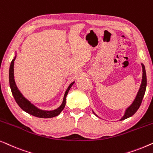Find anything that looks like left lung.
<instances>
[{
    "mask_svg": "<svg viewBox=\"0 0 153 153\" xmlns=\"http://www.w3.org/2000/svg\"><path fill=\"white\" fill-rule=\"evenodd\" d=\"M142 68H143V76H142V81H141V86L139 88V92H138L137 96H136L135 100H134L133 103L127 108L125 111V113L124 116H123V118L120 119V120H123L125 119L128 118L129 117L132 116L137 111V110L139 109L140 106H141L142 100L145 95V92L146 89V85H147V78H146V69L145 66L143 64H141ZM94 113V112H93ZM94 114L95 116H97L95 113Z\"/></svg>",
    "mask_w": 153,
    "mask_h": 153,
    "instance_id": "8db88e82",
    "label": "left lung"
}]
</instances>
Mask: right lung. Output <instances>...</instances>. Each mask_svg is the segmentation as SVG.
I'll use <instances>...</instances> for the list:
<instances>
[{
    "mask_svg": "<svg viewBox=\"0 0 153 153\" xmlns=\"http://www.w3.org/2000/svg\"><path fill=\"white\" fill-rule=\"evenodd\" d=\"M15 58L16 56L14 57V59L12 60L11 64H10L9 70V81L12 95H13L14 100H15V101L16 103H17L18 105L19 106L20 108H22V110H24V111H26L29 114L32 115L33 116L38 117V118H49L58 116V115L60 114V112H61L65 108V106L66 103V97L67 95H68V93L69 91H70V89L71 88V87H72V85L74 83V81L69 85L65 93L63 101L62 102V104L58 108L52 111H44L39 109V108H37L36 106L33 105V104H31L28 100H26V98L23 96L22 94L20 93V91L18 90L17 87H16L15 81H14V63Z\"/></svg>",
    "mask_w": 153,
    "mask_h": 153,
    "instance_id": "right-lung-1",
    "label": "right lung"
}]
</instances>
